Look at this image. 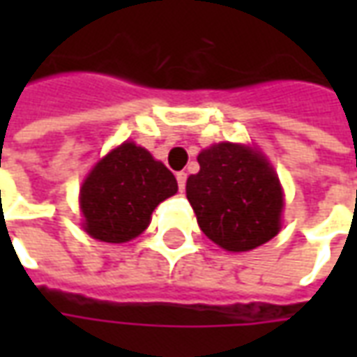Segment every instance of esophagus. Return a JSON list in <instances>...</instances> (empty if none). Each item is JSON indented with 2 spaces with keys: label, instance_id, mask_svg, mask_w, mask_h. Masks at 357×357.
<instances>
[{
  "label": "esophagus",
  "instance_id": "1",
  "mask_svg": "<svg viewBox=\"0 0 357 357\" xmlns=\"http://www.w3.org/2000/svg\"><path fill=\"white\" fill-rule=\"evenodd\" d=\"M176 179H178L179 191L183 193V189H185V181H187V174L185 172H178V174H176Z\"/></svg>",
  "mask_w": 357,
  "mask_h": 357
}]
</instances>
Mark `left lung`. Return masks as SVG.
Instances as JSON below:
<instances>
[{"label": "left lung", "mask_w": 357, "mask_h": 357, "mask_svg": "<svg viewBox=\"0 0 357 357\" xmlns=\"http://www.w3.org/2000/svg\"><path fill=\"white\" fill-rule=\"evenodd\" d=\"M201 170L187 179L202 233L231 252L273 239L281 227L283 193L273 168L252 149L218 143L199 155Z\"/></svg>", "instance_id": "left-lung-1"}]
</instances>
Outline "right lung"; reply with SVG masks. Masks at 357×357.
Here are the masks:
<instances>
[{
  "label": "right lung",
  "instance_id": "add662e5",
  "mask_svg": "<svg viewBox=\"0 0 357 357\" xmlns=\"http://www.w3.org/2000/svg\"><path fill=\"white\" fill-rule=\"evenodd\" d=\"M176 191L178 181L162 162L135 143H122L82 185L84 229L105 243L135 239L147 229L153 210Z\"/></svg>",
  "mask_w": 357,
  "mask_h": 357
}]
</instances>
